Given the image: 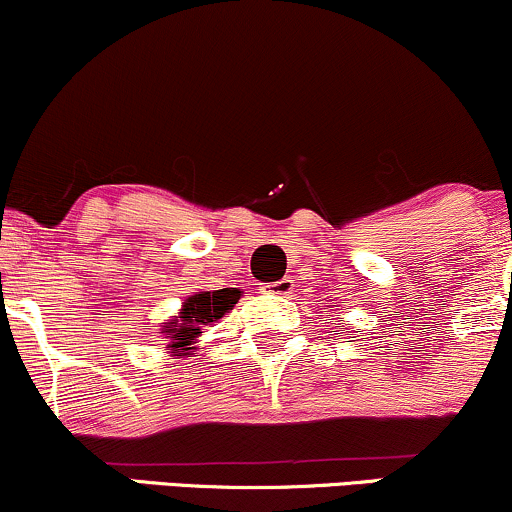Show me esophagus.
Wrapping results in <instances>:
<instances>
[{"mask_svg":"<svg viewBox=\"0 0 512 512\" xmlns=\"http://www.w3.org/2000/svg\"><path fill=\"white\" fill-rule=\"evenodd\" d=\"M262 291H265V294H274V296H289L291 291H294V279L284 277V279H279V282L265 284L262 286Z\"/></svg>","mask_w":512,"mask_h":512,"instance_id":"1","label":"esophagus"}]
</instances>
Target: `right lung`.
<instances>
[{
  "instance_id": "1",
  "label": "right lung",
  "mask_w": 512,
  "mask_h": 512,
  "mask_svg": "<svg viewBox=\"0 0 512 512\" xmlns=\"http://www.w3.org/2000/svg\"><path fill=\"white\" fill-rule=\"evenodd\" d=\"M240 299L238 289H218V291H199V294L189 296L182 303L179 316H174L170 323L162 325V338H165L177 355H187L192 350L196 338L201 335V328L216 323L218 318L233 311V306Z\"/></svg>"
}]
</instances>
